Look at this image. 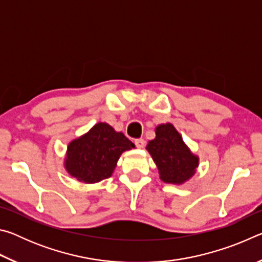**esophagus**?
I'll list each match as a JSON object with an SVG mask.
<instances>
[{
    "mask_svg": "<svg viewBox=\"0 0 262 262\" xmlns=\"http://www.w3.org/2000/svg\"><path fill=\"white\" fill-rule=\"evenodd\" d=\"M144 144H145V141H144L143 139H137V140H135V145H136V147L139 148V149L143 148Z\"/></svg>",
    "mask_w": 262,
    "mask_h": 262,
    "instance_id": "esophagus-1",
    "label": "esophagus"
}]
</instances>
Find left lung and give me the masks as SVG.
I'll list each match as a JSON object with an SVG mask.
<instances>
[{
  "label": "left lung",
  "mask_w": 262,
  "mask_h": 262,
  "mask_svg": "<svg viewBox=\"0 0 262 262\" xmlns=\"http://www.w3.org/2000/svg\"><path fill=\"white\" fill-rule=\"evenodd\" d=\"M156 137L149 141L147 150L158 168L164 183L181 185L196 172L199 157L186 145L183 137L172 123L156 127Z\"/></svg>",
  "instance_id": "obj_1"
}]
</instances>
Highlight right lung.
<instances>
[{"mask_svg":"<svg viewBox=\"0 0 262 262\" xmlns=\"http://www.w3.org/2000/svg\"><path fill=\"white\" fill-rule=\"evenodd\" d=\"M135 144L106 122H98L68 144L64 168L78 181L96 184L112 176L121 154Z\"/></svg>","mask_w":262,"mask_h":262,"instance_id":"1","label":"right lung"}]
</instances>
